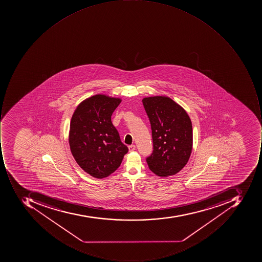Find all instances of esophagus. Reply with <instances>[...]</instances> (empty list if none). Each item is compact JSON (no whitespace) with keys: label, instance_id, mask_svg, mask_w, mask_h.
<instances>
[{"label":"esophagus","instance_id":"1","mask_svg":"<svg viewBox=\"0 0 262 262\" xmlns=\"http://www.w3.org/2000/svg\"><path fill=\"white\" fill-rule=\"evenodd\" d=\"M135 149H136V147H135V145H130L128 146V149L130 152H132V151L135 150Z\"/></svg>","mask_w":262,"mask_h":262}]
</instances>
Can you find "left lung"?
Listing matches in <instances>:
<instances>
[{
	"label": "left lung",
	"instance_id": "left-lung-1",
	"mask_svg": "<svg viewBox=\"0 0 262 262\" xmlns=\"http://www.w3.org/2000/svg\"><path fill=\"white\" fill-rule=\"evenodd\" d=\"M142 103L150 122L154 145L152 154L145 159L149 168L159 177L177 174L191 154V120L180 105L167 97H149Z\"/></svg>",
	"mask_w": 262,
	"mask_h": 262
}]
</instances>
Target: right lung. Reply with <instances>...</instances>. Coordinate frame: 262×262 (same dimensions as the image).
<instances>
[{"instance_id":"add662e5","label":"right lung","mask_w":262,"mask_h":262,"mask_svg":"<svg viewBox=\"0 0 262 262\" xmlns=\"http://www.w3.org/2000/svg\"><path fill=\"white\" fill-rule=\"evenodd\" d=\"M120 102V98L98 94L80 103L72 116L71 151L81 168L94 178L114 172L128 152L111 120Z\"/></svg>"}]
</instances>
